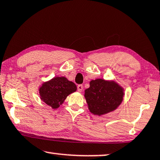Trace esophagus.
<instances>
[{
    "label": "esophagus",
    "mask_w": 160,
    "mask_h": 160,
    "mask_svg": "<svg viewBox=\"0 0 160 160\" xmlns=\"http://www.w3.org/2000/svg\"><path fill=\"white\" fill-rule=\"evenodd\" d=\"M77 88H78V91H79V92L82 91V90H83V85H78Z\"/></svg>",
    "instance_id": "obj_1"
}]
</instances>
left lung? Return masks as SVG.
<instances>
[{
  "label": "left lung",
  "instance_id": "left-lung-1",
  "mask_svg": "<svg viewBox=\"0 0 160 160\" xmlns=\"http://www.w3.org/2000/svg\"><path fill=\"white\" fill-rule=\"evenodd\" d=\"M123 90L115 82L96 79L90 82V88L85 91L90 112L102 115L116 109L122 102Z\"/></svg>",
  "mask_w": 160,
  "mask_h": 160
}]
</instances>
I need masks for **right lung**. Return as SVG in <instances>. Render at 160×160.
<instances>
[{
    "label": "right lung",
    "instance_id": "right-lung-1",
    "mask_svg": "<svg viewBox=\"0 0 160 160\" xmlns=\"http://www.w3.org/2000/svg\"><path fill=\"white\" fill-rule=\"evenodd\" d=\"M77 86L64 77H57L44 82L40 88V98L53 109H57L67 96L76 91Z\"/></svg>",
    "mask_w": 160,
    "mask_h": 160
}]
</instances>
